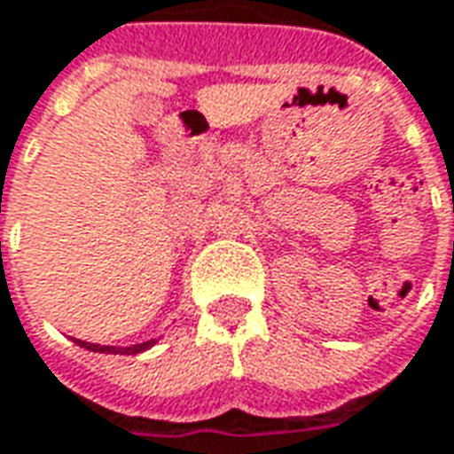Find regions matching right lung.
<instances>
[{"instance_id":"obj_1","label":"right lung","mask_w":454,"mask_h":454,"mask_svg":"<svg viewBox=\"0 0 454 454\" xmlns=\"http://www.w3.org/2000/svg\"><path fill=\"white\" fill-rule=\"evenodd\" d=\"M82 348L91 350V353H111V356H137V353H145L147 348H152L159 339L142 340V343H135V346H101V343H89V340L72 339Z\"/></svg>"}]
</instances>
